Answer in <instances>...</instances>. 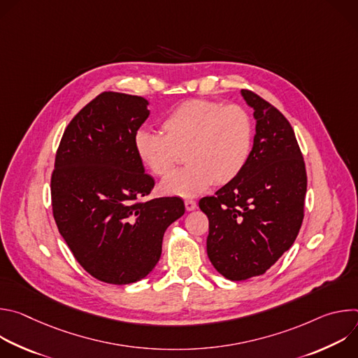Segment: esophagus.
Wrapping results in <instances>:
<instances>
[{
  "mask_svg": "<svg viewBox=\"0 0 358 358\" xmlns=\"http://www.w3.org/2000/svg\"><path fill=\"white\" fill-rule=\"evenodd\" d=\"M184 203H185V210L187 211H194L196 208V202L192 201V199H185Z\"/></svg>",
  "mask_w": 358,
  "mask_h": 358,
  "instance_id": "34e87169",
  "label": "esophagus"
}]
</instances>
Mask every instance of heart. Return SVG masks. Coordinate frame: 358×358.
I'll use <instances>...</instances> for the list:
<instances>
[{
	"mask_svg": "<svg viewBox=\"0 0 358 358\" xmlns=\"http://www.w3.org/2000/svg\"><path fill=\"white\" fill-rule=\"evenodd\" d=\"M162 136L138 131L134 151L152 176L167 177L184 151L185 169L166 178L160 191L173 196H195L213 184L236 180L246 167L255 136L248 110L221 101L189 99L174 108L160 124Z\"/></svg>",
	"mask_w": 358,
	"mask_h": 358,
	"instance_id": "obj_1",
	"label": "heart"
}]
</instances>
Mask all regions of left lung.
I'll return each mask as SVG.
<instances>
[{"mask_svg": "<svg viewBox=\"0 0 358 358\" xmlns=\"http://www.w3.org/2000/svg\"><path fill=\"white\" fill-rule=\"evenodd\" d=\"M241 94L257 120L249 162L236 180L199 199L210 221L208 258L235 282L264 275L289 250L301 227L308 187L290 123L258 94Z\"/></svg>", "mask_w": 358, "mask_h": 358, "instance_id": "left-lung-1", "label": "left lung"}]
</instances>
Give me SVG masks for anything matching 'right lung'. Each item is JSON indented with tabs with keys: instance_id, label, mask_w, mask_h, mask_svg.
I'll return each instance as SVG.
<instances>
[{
	"instance_id": "add662e5",
	"label": "right lung",
	"mask_w": 358,
	"mask_h": 358,
	"mask_svg": "<svg viewBox=\"0 0 358 358\" xmlns=\"http://www.w3.org/2000/svg\"><path fill=\"white\" fill-rule=\"evenodd\" d=\"M148 100L103 92L68 124L50 180L54 218L93 278L129 285L160 261L166 229L184 215L181 198L141 201L155 187L136 156L134 136Z\"/></svg>"
}]
</instances>
